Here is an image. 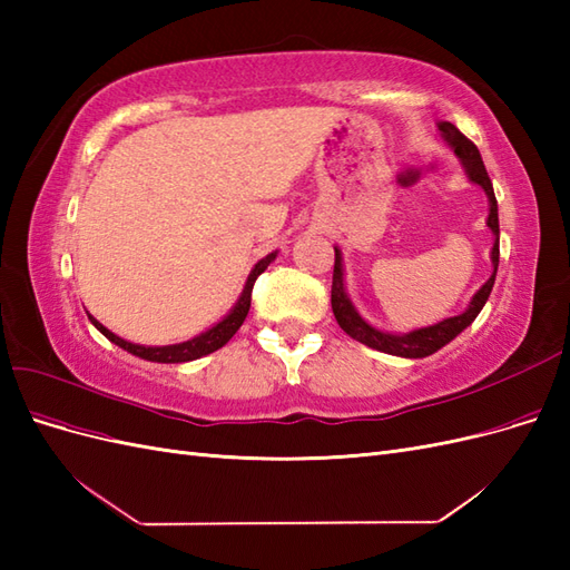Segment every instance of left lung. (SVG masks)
<instances>
[{
  "instance_id": "obj_1",
  "label": "left lung",
  "mask_w": 570,
  "mask_h": 570,
  "mask_svg": "<svg viewBox=\"0 0 570 570\" xmlns=\"http://www.w3.org/2000/svg\"><path fill=\"white\" fill-rule=\"evenodd\" d=\"M440 130L444 135V140L450 142L454 147V151L459 154L461 164L465 166V174H469V178L473 183H478L482 189H485V195L490 199L488 226L494 233V247H492L494 273H492V278L478 289V295L473 297L471 306L454 318H446V321H442L438 325H430V327H421V331H413L409 335H390V333L375 331V327H371L364 318L354 312L352 302L347 299V292H344V283H342V258H340V252L335 249L331 304H333V314H335L340 327L356 342L366 344V347H373V350L385 352V354H394V356H404V358H421V356L435 354L440 347H444L446 342H452L463 331V327H469L490 297L494 278H497V266H499V214H497V199H494V189H492V180L485 170V164H482L478 147L454 124H446L444 120V124H440Z\"/></svg>"
}]
</instances>
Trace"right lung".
<instances>
[{
    "label": "right lung",
    "mask_w": 570,
    "mask_h": 570,
    "mask_svg": "<svg viewBox=\"0 0 570 570\" xmlns=\"http://www.w3.org/2000/svg\"><path fill=\"white\" fill-rule=\"evenodd\" d=\"M273 258H275V254H268V256H264L262 262H258V264L254 266V271H252V275H249V281H247V285H245L243 297H239V302L235 304L233 312H230L226 318H223L218 325H214L212 331H206L204 335H199V337H195V340H189V342L170 344V347H142V344H132V342H126V340H120L118 335L109 333L107 327L101 325L99 321H95L92 316H90V321L95 323V327H97V331H99L101 335L109 337L114 344H118L120 350H126V352H130V354H135V356H140V358L157 361V364H183V361L199 358V356H204V354H212V352L220 350L223 344H226V342L239 331V325L245 323V318H247V314H249L254 283H256L258 275H262V273L266 271V266L273 262Z\"/></svg>",
    "instance_id": "add662e5"
}]
</instances>
